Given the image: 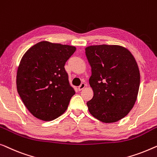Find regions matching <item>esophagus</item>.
Here are the masks:
<instances>
[{
	"label": "esophagus",
	"instance_id": "1",
	"mask_svg": "<svg viewBox=\"0 0 157 157\" xmlns=\"http://www.w3.org/2000/svg\"><path fill=\"white\" fill-rule=\"evenodd\" d=\"M86 84H85L84 83H82L81 84L80 86H78V90H83V88L86 87Z\"/></svg>",
	"mask_w": 157,
	"mask_h": 157
}]
</instances>
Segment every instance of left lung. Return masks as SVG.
Masks as SVG:
<instances>
[{
    "label": "left lung",
    "mask_w": 157,
    "mask_h": 157,
    "mask_svg": "<svg viewBox=\"0 0 157 157\" xmlns=\"http://www.w3.org/2000/svg\"><path fill=\"white\" fill-rule=\"evenodd\" d=\"M91 67L94 96L87 102L93 116L105 123L122 119L135 105L140 74L135 57L119 45H93L85 49Z\"/></svg>",
    "instance_id": "left-lung-1"
}]
</instances>
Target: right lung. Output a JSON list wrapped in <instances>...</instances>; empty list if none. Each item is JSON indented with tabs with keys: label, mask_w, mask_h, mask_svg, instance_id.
Returning a JSON list of instances; mask_svg holds the SVG:
<instances>
[{
	"label": "right lung",
	"mask_w": 157,
	"mask_h": 157,
	"mask_svg": "<svg viewBox=\"0 0 157 157\" xmlns=\"http://www.w3.org/2000/svg\"><path fill=\"white\" fill-rule=\"evenodd\" d=\"M76 47L42 41L31 47L20 61L17 90L31 114L51 121L67 110L75 94L64 69Z\"/></svg>",
	"instance_id": "obj_1"
}]
</instances>
